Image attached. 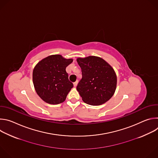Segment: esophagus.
Here are the masks:
<instances>
[{"label": "esophagus", "mask_w": 158, "mask_h": 158, "mask_svg": "<svg viewBox=\"0 0 158 158\" xmlns=\"http://www.w3.org/2000/svg\"><path fill=\"white\" fill-rule=\"evenodd\" d=\"M77 82H78V81H76V82H74L73 84H74V87H76L77 86Z\"/></svg>", "instance_id": "1"}]
</instances>
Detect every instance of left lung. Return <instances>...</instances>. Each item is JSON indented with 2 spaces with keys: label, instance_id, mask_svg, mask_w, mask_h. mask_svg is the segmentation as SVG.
Segmentation results:
<instances>
[{
  "label": "left lung",
  "instance_id": "8db88e82",
  "mask_svg": "<svg viewBox=\"0 0 158 158\" xmlns=\"http://www.w3.org/2000/svg\"><path fill=\"white\" fill-rule=\"evenodd\" d=\"M82 77L77 90L82 101L89 105L99 106L114 95L117 76L113 68L103 59L96 56L77 58Z\"/></svg>",
  "mask_w": 158,
  "mask_h": 158
}]
</instances>
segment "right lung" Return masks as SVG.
Returning a JSON list of instances; mask_svg holds the SVG:
<instances>
[{"label":"right lung","mask_w":158,"mask_h":158,"mask_svg":"<svg viewBox=\"0 0 158 158\" xmlns=\"http://www.w3.org/2000/svg\"><path fill=\"white\" fill-rule=\"evenodd\" d=\"M73 61L61 55H52L39 62L33 70L32 80L39 96L50 104L63 102L73 87L65 69Z\"/></svg>","instance_id":"add662e5"}]
</instances>
